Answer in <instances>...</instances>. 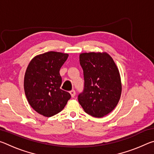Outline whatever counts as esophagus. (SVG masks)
Listing matches in <instances>:
<instances>
[{
  "label": "esophagus",
  "instance_id": "esophagus-1",
  "mask_svg": "<svg viewBox=\"0 0 154 154\" xmlns=\"http://www.w3.org/2000/svg\"><path fill=\"white\" fill-rule=\"evenodd\" d=\"M70 94H71L72 98H74L75 96V94H76V92H75V91L74 90H71V91H70Z\"/></svg>",
  "mask_w": 154,
  "mask_h": 154
}]
</instances>
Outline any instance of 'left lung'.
Here are the masks:
<instances>
[{
    "label": "left lung",
    "instance_id": "8db88e82",
    "mask_svg": "<svg viewBox=\"0 0 154 154\" xmlns=\"http://www.w3.org/2000/svg\"><path fill=\"white\" fill-rule=\"evenodd\" d=\"M79 62L83 71L84 88L78 100L85 113L102 118L116 108L122 93L118 69L106 53H83Z\"/></svg>",
    "mask_w": 154,
    "mask_h": 154
}]
</instances>
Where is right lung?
Here are the masks:
<instances>
[{
	"mask_svg": "<svg viewBox=\"0 0 154 154\" xmlns=\"http://www.w3.org/2000/svg\"><path fill=\"white\" fill-rule=\"evenodd\" d=\"M67 54L49 51L35 57L24 76V92L30 105L38 113L51 117L58 113L71 98L60 89V70L68 58Z\"/></svg>",
	"mask_w": 154,
	"mask_h": 154,
	"instance_id": "add662e5",
	"label": "right lung"
}]
</instances>
